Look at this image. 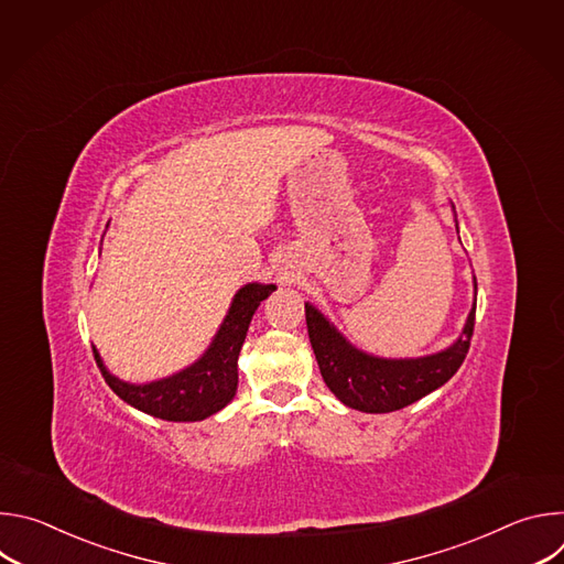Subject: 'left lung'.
Returning a JSON list of instances; mask_svg holds the SVG:
<instances>
[{"label":"left lung","instance_id":"1","mask_svg":"<svg viewBox=\"0 0 564 564\" xmlns=\"http://www.w3.org/2000/svg\"><path fill=\"white\" fill-rule=\"evenodd\" d=\"M305 321L310 344L326 386L355 411L392 413L415 404L417 399L444 386L459 370L473 339L475 305L468 314L464 337L448 350L422 359L368 357L346 344L324 314L307 303Z\"/></svg>","mask_w":564,"mask_h":564}]
</instances>
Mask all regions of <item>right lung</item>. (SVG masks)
Listing matches in <instances>:
<instances>
[{
	"label": "right lung",
	"mask_w": 564,
	"mask_h": 564,
	"mask_svg": "<svg viewBox=\"0 0 564 564\" xmlns=\"http://www.w3.org/2000/svg\"><path fill=\"white\" fill-rule=\"evenodd\" d=\"M274 292V285L250 283L238 290L225 324L220 326L212 348L200 361L187 370L144 386H133L116 379L107 372L98 350L94 348L96 364L109 383V388L133 409L167 422H198L220 409H225L238 386V352L246 341L250 321L261 305Z\"/></svg>",
	"instance_id": "right-lung-1"
}]
</instances>
